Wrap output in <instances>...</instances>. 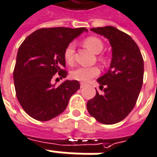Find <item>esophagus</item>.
Wrapping results in <instances>:
<instances>
[{
	"mask_svg": "<svg viewBox=\"0 0 157 157\" xmlns=\"http://www.w3.org/2000/svg\"><path fill=\"white\" fill-rule=\"evenodd\" d=\"M84 85H85V84H84L83 83H80V88H83Z\"/></svg>",
	"mask_w": 157,
	"mask_h": 157,
	"instance_id": "esophagus-1",
	"label": "esophagus"
}]
</instances>
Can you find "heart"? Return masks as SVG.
<instances>
[{
  "instance_id": "1",
  "label": "heart",
  "mask_w": 157,
  "mask_h": 157,
  "mask_svg": "<svg viewBox=\"0 0 157 157\" xmlns=\"http://www.w3.org/2000/svg\"><path fill=\"white\" fill-rule=\"evenodd\" d=\"M83 43L87 48L90 49V51H92L95 54L100 53L104 48V43L102 41L96 36H88L83 40ZM74 52H75V45L74 42H70L69 44H67L63 52V58L67 64H74ZM99 60L100 62H105V58L102 56H99ZM99 74V69L97 67H79L71 72V77L75 80L86 83L93 78L98 76Z\"/></svg>"
}]
</instances>
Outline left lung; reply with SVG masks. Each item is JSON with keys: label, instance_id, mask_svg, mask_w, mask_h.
<instances>
[{"label": "left lung", "instance_id": "obj_1", "mask_svg": "<svg viewBox=\"0 0 157 157\" xmlns=\"http://www.w3.org/2000/svg\"><path fill=\"white\" fill-rule=\"evenodd\" d=\"M91 31L108 38L112 60L108 72L97 79L105 94L97 91L87 103V109L97 121L113 124L123 121L136 104L143 83L144 61L139 47L126 33L110 26Z\"/></svg>", "mask_w": 157, "mask_h": 157}]
</instances>
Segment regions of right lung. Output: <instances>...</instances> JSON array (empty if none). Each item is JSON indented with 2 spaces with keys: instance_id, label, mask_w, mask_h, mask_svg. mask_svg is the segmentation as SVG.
Here are the masks:
<instances>
[{
  "instance_id": "add662e5",
  "label": "right lung",
  "mask_w": 157,
  "mask_h": 157,
  "mask_svg": "<svg viewBox=\"0 0 157 157\" xmlns=\"http://www.w3.org/2000/svg\"><path fill=\"white\" fill-rule=\"evenodd\" d=\"M85 27L41 28L21 44L13 71L16 94L24 111L36 121H48L64 111L80 88L77 80L52 84L55 74L66 78L63 52Z\"/></svg>"
}]
</instances>
